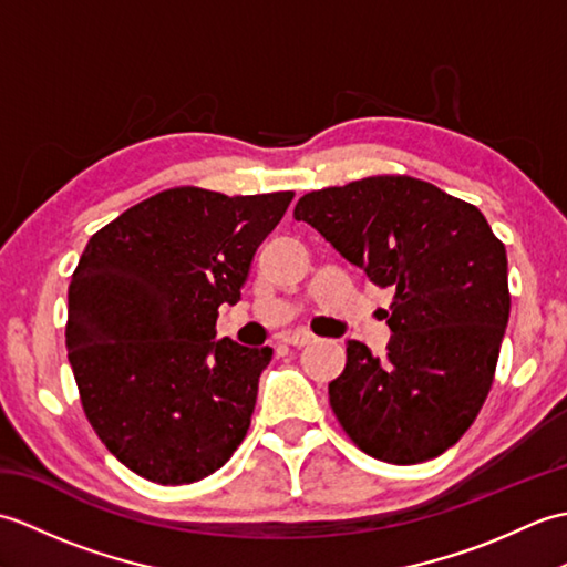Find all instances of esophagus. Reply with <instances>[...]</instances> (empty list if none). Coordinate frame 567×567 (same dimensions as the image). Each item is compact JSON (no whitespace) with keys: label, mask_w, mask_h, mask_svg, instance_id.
I'll use <instances>...</instances> for the list:
<instances>
[{"label":"esophagus","mask_w":567,"mask_h":567,"mask_svg":"<svg viewBox=\"0 0 567 567\" xmlns=\"http://www.w3.org/2000/svg\"><path fill=\"white\" fill-rule=\"evenodd\" d=\"M282 341H285L287 346H297V348H302V346H309L311 341H315V336H311L309 331L297 329V331H287V333L282 336Z\"/></svg>","instance_id":"1"}]
</instances>
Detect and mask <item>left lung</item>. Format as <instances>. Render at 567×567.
Wrapping results in <instances>:
<instances>
[{
  "instance_id": "left-lung-1",
  "label": "left lung",
  "mask_w": 567,
  "mask_h": 567,
  "mask_svg": "<svg viewBox=\"0 0 567 567\" xmlns=\"http://www.w3.org/2000/svg\"><path fill=\"white\" fill-rule=\"evenodd\" d=\"M372 282L392 287L388 353L348 341L329 402L360 451L414 465L461 441L509 321L507 250L477 207L406 175L309 192L295 207Z\"/></svg>"
}]
</instances>
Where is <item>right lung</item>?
Here are the masks:
<instances>
[{"mask_svg":"<svg viewBox=\"0 0 567 567\" xmlns=\"http://www.w3.org/2000/svg\"><path fill=\"white\" fill-rule=\"evenodd\" d=\"M295 192H158L90 238L68 290V360L102 443L136 475L189 485L246 439L272 348L216 341Z\"/></svg>","mask_w":567,"mask_h":567,"instance_id":"1","label":"right lung"}]
</instances>
